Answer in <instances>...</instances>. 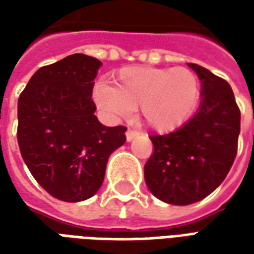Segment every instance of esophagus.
I'll return each mask as SVG.
<instances>
[{
  "label": "esophagus",
  "instance_id": "obj_1",
  "mask_svg": "<svg viewBox=\"0 0 254 254\" xmlns=\"http://www.w3.org/2000/svg\"><path fill=\"white\" fill-rule=\"evenodd\" d=\"M138 136V132L137 130H133V129H127V141H132L133 138Z\"/></svg>",
  "mask_w": 254,
  "mask_h": 254
}]
</instances>
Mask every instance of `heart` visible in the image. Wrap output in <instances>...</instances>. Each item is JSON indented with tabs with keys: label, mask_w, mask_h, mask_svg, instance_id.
<instances>
[{
	"label": "heart",
	"mask_w": 254,
	"mask_h": 254,
	"mask_svg": "<svg viewBox=\"0 0 254 254\" xmlns=\"http://www.w3.org/2000/svg\"><path fill=\"white\" fill-rule=\"evenodd\" d=\"M201 85L188 67H125L116 87H95L96 105L109 116L124 118L140 107L144 121L156 130L176 129L190 117L200 99Z\"/></svg>",
	"instance_id": "b5f03b06"
}]
</instances>
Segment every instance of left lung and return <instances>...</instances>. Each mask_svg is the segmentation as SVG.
Here are the masks:
<instances>
[{"instance_id": "obj_1", "label": "left lung", "mask_w": 254, "mask_h": 254, "mask_svg": "<svg viewBox=\"0 0 254 254\" xmlns=\"http://www.w3.org/2000/svg\"><path fill=\"white\" fill-rule=\"evenodd\" d=\"M201 80V103L176 132L149 136L154 152L144 166L155 197L174 205L200 201L223 182L234 163L241 111L230 84L205 67L189 64Z\"/></svg>"}]
</instances>
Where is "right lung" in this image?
Segmentation results:
<instances>
[{
  "mask_svg": "<svg viewBox=\"0 0 254 254\" xmlns=\"http://www.w3.org/2000/svg\"><path fill=\"white\" fill-rule=\"evenodd\" d=\"M102 63L72 54L39 67L20 94L17 143L25 165L45 190L77 202L98 191L113 151L127 127H105L94 113V78Z\"/></svg>",
  "mask_w": 254,
  "mask_h": 254,
  "instance_id": "obj_1",
  "label": "right lung"
}]
</instances>
